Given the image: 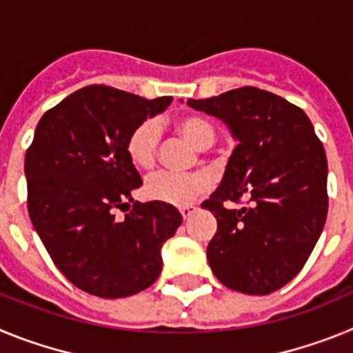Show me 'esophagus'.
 <instances>
[{"instance_id":"obj_1","label":"esophagus","mask_w":353,"mask_h":353,"mask_svg":"<svg viewBox=\"0 0 353 353\" xmlns=\"http://www.w3.org/2000/svg\"><path fill=\"white\" fill-rule=\"evenodd\" d=\"M179 212L182 214L183 219H189V217H191V215L196 212V207H192V205H187V207H180Z\"/></svg>"}]
</instances>
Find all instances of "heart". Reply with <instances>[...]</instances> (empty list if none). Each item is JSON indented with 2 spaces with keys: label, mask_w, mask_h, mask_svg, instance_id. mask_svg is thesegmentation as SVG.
<instances>
[{
  "label": "heart",
  "mask_w": 353,
  "mask_h": 353,
  "mask_svg": "<svg viewBox=\"0 0 353 353\" xmlns=\"http://www.w3.org/2000/svg\"><path fill=\"white\" fill-rule=\"evenodd\" d=\"M174 129L180 136L196 146L207 150L217 139L214 125L203 117L187 114L174 121ZM159 127L154 120H145L134 127L127 136L125 152L129 161L139 170H150L155 164L159 148ZM212 182L205 173L174 174L168 171H157L150 174L143 185V194L159 203L185 207L210 191Z\"/></svg>",
  "instance_id": "heart-1"
}]
</instances>
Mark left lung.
Masks as SVG:
<instances>
[{
	"label": "left lung",
	"instance_id": "obj_1",
	"mask_svg": "<svg viewBox=\"0 0 353 353\" xmlns=\"http://www.w3.org/2000/svg\"><path fill=\"white\" fill-rule=\"evenodd\" d=\"M187 104L221 118L239 139L223 182L201 203L217 219L207 248L212 272L236 292H276L301 272L325 224L322 141L299 105L254 86Z\"/></svg>",
	"mask_w": 353,
	"mask_h": 353
}]
</instances>
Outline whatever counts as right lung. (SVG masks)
Instances as JSON below:
<instances>
[{
	"label": "right lung",
	"mask_w": 353,
	"mask_h": 353,
	"mask_svg": "<svg viewBox=\"0 0 353 353\" xmlns=\"http://www.w3.org/2000/svg\"><path fill=\"white\" fill-rule=\"evenodd\" d=\"M170 104L90 84L43 113L26 150L31 223L60 272L97 297L154 285L162 245L182 224L173 205L134 201L143 180L125 152L130 130Z\"/></svg>",
	"instance_id": "add662e5"
}]
</instances>
